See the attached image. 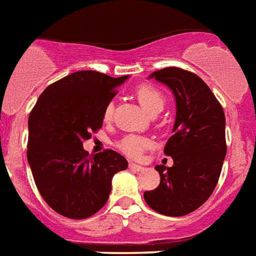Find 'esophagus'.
I'll use <instances>...</instances> for the list:
<instances>
[{
    "label": "esophagus",
    "mask_w": 256,
    "mask_h": 256,
    "mask_svg": "<svg viewBox=\"0 0 256 256\" xmlns=\"http://www.w3.org/2000/svg\"><path fill=\"white\" fill-rule=\"evenodd\" d=\"M130 168H132V170H136V172H140V170H143V166L136 164V163H130Z\"/></svg>",
    "instance_id": "esophagus-1"
}]
</instances>
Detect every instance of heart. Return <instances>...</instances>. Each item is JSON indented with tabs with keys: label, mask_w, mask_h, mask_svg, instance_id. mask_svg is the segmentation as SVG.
<instances>
[{
	"label": "heart",
	"mask_w": 256,
	"mask_h": 256,
	"mask_svg": "<svg viewBox=\"0 0 256 256\" xmlns=\"http://www.w3.org/2000/svg\"><path fill=\"white\" fill-rule=\"evenodd\" d=\"M138 101L146 112L151 114L154 112H160L164 106V97L158 89H155L151 84H142L135 92ZM113 105L109 104L104 110V120L109 121L112 118ZM148 142L139 136H126L117 143V147L121 152L130 158H139L143 151L147 148Z\"/></svg>",
	"instance_id": "1"
}]
</instances>
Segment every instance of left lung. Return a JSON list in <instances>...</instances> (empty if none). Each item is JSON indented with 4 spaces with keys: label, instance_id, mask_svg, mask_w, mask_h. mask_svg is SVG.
Returning <instances> with one entry per match:
<instances>
[{
    "label": "left lung",
    "instance_id": "left-lung-1",
    "mask_svg": "<svg viewBox=\"0 0 256 256\" xmlns=\"http://www.w3.org/2000/svg\"><path fill=\"white\" fill-rule=\"evenodd\" d=\"M148 78L166 84L176 98L172 136L164 154L172 167L155 166L160 184L144 193L155 212L185 216L210 197L226 154V116L212 90L198 76L178 67L154 71Z\"/></svg>",
    "mask_w": 256,
    "mask_h": 256
}]
</instances>
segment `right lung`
<instances>
[{
  "label": "right lung",
  "mask_w": 256,
  "mask_h": 256,
  "mask_svg": "<svg viewBox=\"0 0 256 256\" xmlns=\"http://www.w3.org/2000/svg\"><path fill=\"white\" fill-rule=\"evenodd\" d=\"M126 80L76 71L50 84L30 112L28 163L44 201L62 216L80 220L98 212L109 198L113 176L128 167L113 150L92 156L84 150Z\"/></svg>",
  "instance_id": "1"
}]
</instances>
